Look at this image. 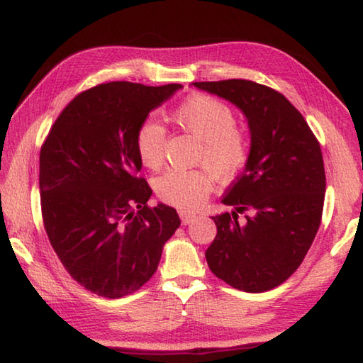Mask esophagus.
Wrapping results in <instances>:
<instances>
[{"label":"esophagus","instance_id":"esophagus-1","mask_svg":"<svg viewBox=\"0 0 363 363\" xmlns=\"http://www.w3.org/2000/svg\"><path fill=\"white\" fill-rule=\"evenodd\" d=\"M179 216H181V220L184 225H187L192 223V220L195 219V213H190V211H179Z\"/></svg>","mask_w":363,"mask_h":363}]
</instances>
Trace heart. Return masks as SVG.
Instances as JSON below:
<instances>
[{"label":"heart","mask_w":363,"mask_h":363,"mask_svg":"<svg viewBox=\"0 0 363 363\" xmlns=\"http://www.w3.org/2000/svg\"><path fill=\"white\" fill-rule=\"evenodd\" d=\"M184 131L201 143L200 163L210 168L219 181H230L248 160V143L235 128L232 110L206 94L184 101L173 113ZM164 128L153 120L140 123L136 133V150L144 167L155 169L163 162ZM206 169H169L155 179L157 195L164 203L182 210L199 206L211 190V174Z\"/></svg>","instance_id":"b5f03b06"}]
</instances>
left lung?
I'll use <instances>...</instances> for the list:
<instances>
[{
	"label": "left lung",
	"instance_id": "1",
	"mask_svg": "<svg viewBox=\"0 0 363 363\" xmlns=\"http://www.w3.org/2000/svg\"><path fill=\"white\" fill-rule=\"evenodd\" d=\"M245 115L250 153L242 176L213 216L218 233L206 250L211 272L247 293L279 286L299 267L322 219L325 169L309 125L284 94L248 79L192 83ZM245 213L243 223L238 214Z\"/></svg>",
	"mask_w": 363,
	"mask_h": 363
}]
</instances>
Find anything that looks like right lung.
<instances>
[{
	"instance_id": "add662e5",
	"label": "right lung",
	"mask_w": 363,
	"mask_h": 363,
	"mask_svg": "<svg viewBox=\"0 0 363 363\" xmlns=\"http://www.w3.org/2000/svg\"><path fill=\"white\" fill-rule=\"evenodd\" d=\"M182 84L112 82L78 94L40 153L45 229L73 279L104 298L139 290L181 225L174 208L147 206L136 133Z\"/></svg>"
}]
</instances>
